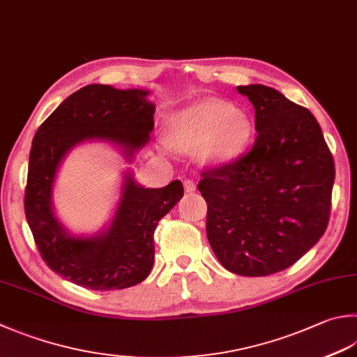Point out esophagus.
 Returning a JSON list of instances; mask_svg holds the SVG:
<instances>
[{
    "label": "esophagus",
    "instance_id": "34e87169",
    "mask_svg": "<svg viewBox=\"0 0 357 357\" xmlns=\"http://www.w3.org/2000/svg\"><path fill=\"white\" fill-rule=\"evenodd\" d=\"M183 186H185V191L186 192H192V191H196V183H194V180H185L183 181Z\"/></svg>",
    "mask_w": 357,
    "mask_h": 357
}]
</instances>
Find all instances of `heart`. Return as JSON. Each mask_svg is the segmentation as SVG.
Instances as JSON below:
<instances>
[{
	"instance_id": "1",
	"label": "heart",
	"mask_w": 357,
	"mask_h": 357,
	"mask_svg": "<svg viewBox=\"0 0 357 357\" xmlns=\"http://www.w3.org/2000/svg\"><path fill=\"white\" fill-rule=\"evenodd\" d=\"M252 121L245 112L218 99H206L180 110L172 118L171 138L181 149L205 147L213 160H228L245 146Z\"/></svg>"
}]
</instances>
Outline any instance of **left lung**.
Instances as JSON below:
<instances>
[{
  "label": "left lung",
  "mask_w": 357,
  "mask_h": 357,
  "mask_svg": "<svg viewBox=\"0 0 357 357\" xmlns=\"http://www.w3.org/2000/svg\"><path fill=\"white\" fill-rule=\"evenodd\" d=\"M258 135L245 153L205 171L206 236L219 262L242 277L291 267L328 227L334 161L317 119L278 90L238 86Z\"/></svg>",
  "instance_id": "8db88e82"
}]
</instances>
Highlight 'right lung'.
I'll use <instances>...</instances> for the list:
<instances>
[{
	"label": "right lung",
	"instance_id": "1",
	"mask_svg": "<svg viewBox=\"0 0 357 357\" xmlns=\"http://www.w3.org/2000/svg\"><path fill=\"white\" fill-rule=\"evenodd\" d=\"M149 90H119L91 84L66 98L33 137L24 213L38 252L60 277L93 291H115L141 283L153 266V231L183 197V185L144 188L124 171L119 200L109 224L93 234L71 233L56 216L52 191L59 167L74 147L105 143L126 163L149 143L155 104Z\"/></svg>",
	"mask_w": 357,
	"mask_h": 357
}]
</instances>
